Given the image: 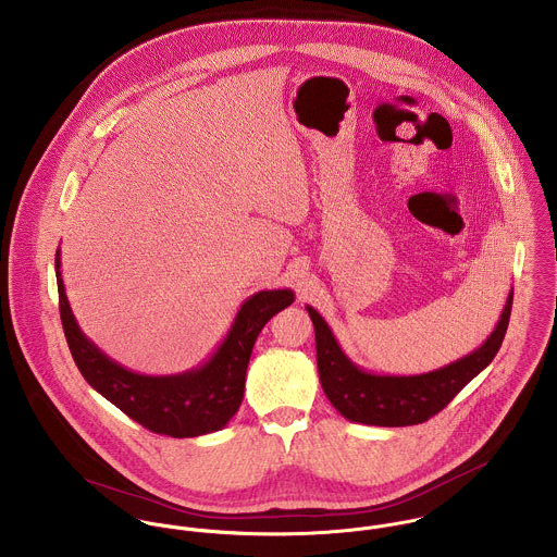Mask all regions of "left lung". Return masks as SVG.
<instances>
[{
    "instance_id": "1",
    "label": "left lung",
    "mask_w": 557,
    "mask_h": 557,
    "mask_svg": "<svg viewBox=\"0 0 557 557\" xmlns=\"http://www.w3.org/2000/svg\"><path fill=\"white\" fill-rule=\"evenodd\" d=\"M513 305V288L494 333L471 354L422 375H377L354 364L326 320L307 305L315 331L320 384L345 420L369 426H413L436 416L498 354Z\"/></svg>"
}]
</instances>
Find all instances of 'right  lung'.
<instances>
[{
	"label": "right lung",
	"instance_id": "right-lung-1",
	"mask_svg": "<svg viewBox=\"0 0 557 557\" xmlns=\"http://www.w3.org/2000/svg\"><path fill=\"white\" fill-rule=\"evenodd\" d=\"M54 269L65 339L83 377L131 420L173 438L210 434L228 424L244 398L258 333L295 300L290 288L260 290L244 300L226 337L203 364L175 375H141L106 356L81 331L65 295L59 250Z\"/></svg>",
	"mask_w": 557,
	"mask_h": 557
}]
</instances>
